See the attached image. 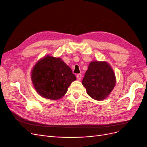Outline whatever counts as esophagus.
Wrapping results in <instances>:
<instances>
[{
    "mask_svg": "<svg viewBox=\"0 0 147 147\" xmlns=\"http://www.w3.org/2000/svg\"><path fill=\"white\" fill-rule=\"evenodd\" d=\"M82 75L81 74H77V78L78 80H80L82 79Z\"/></svg>",
    "mask_w": 147,
    "mask_h": 147,
    "instance_id": "esophagus-1",
    "label": "esophagus"
}]
</instances>
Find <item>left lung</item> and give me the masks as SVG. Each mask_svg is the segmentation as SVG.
<instances>
[{"label":"left lung","mask_w":147,"mask_h":147,"mask_svg":"<svg viewBox=\"0 0 147 147\" xmlns=\"http://www.w3.org/2000/svg\"><path fill=\"white\" fill-rule=\"evenodd\" d=\"M115 83L113 71L105 62H91L82 80L88 94L97 100L106 98L113 90Z\"/></svg>","instance_id":"left-lung-1"}]
</instances>
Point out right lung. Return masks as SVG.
Wrapping results in <instances>:
<instances>
[{"label":"right lung","instance_id":"1","mask_svg":"<svg viewBox=\"0 0 147 147\" xmlns=\"http://www.w3.org/2000/svg\"><path fill=\"white\" fill-rule=\"evenodd\" d=\"M32 81L41 96L49 99L61 98L76 77L60 58L46 56L39 61L32 71Z\"/></svg>","mask_w":147,"mask_h":147}]
</instances>
